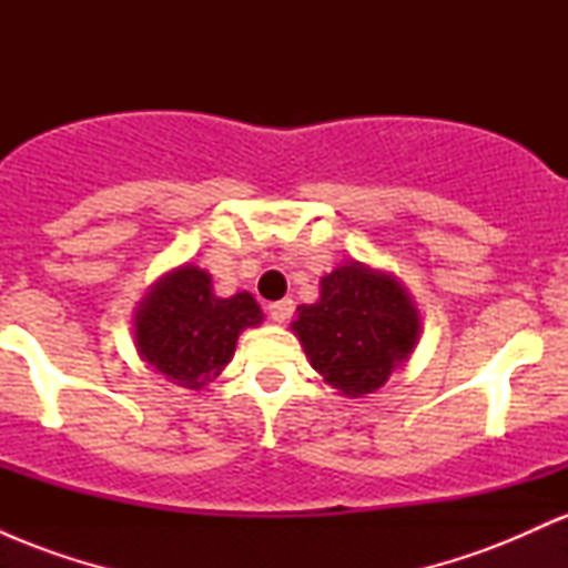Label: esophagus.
<instances>
[{
  "mask_svg": "<svg viewBox=\"0 0 568 568\" xmlns=\"http://www.w3.org/2000/svg\"><path fill=\"white\" fill-rule=\"evenodd\" d=\"M266 312H270V317L275 323H285L293 312V302L291 298H280V302H272L270 306H266Z\"/></svg>",
  "mask_w": 568,
  "mask_h": 568,
  "instance_id": "1",
  "label": "esophagus"
}]
</instances>
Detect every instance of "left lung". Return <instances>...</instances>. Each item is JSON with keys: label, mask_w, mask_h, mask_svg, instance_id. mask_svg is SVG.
Wrapping results in <instances>:
<instances>
[{"label": "left lung", "mask_w": 568, "mask_h": 568, "mask_svg": "<svg viewBox=\"0 0 568 568\" xmlns=\"http://www.w3.org/2000/svg\"><path fill=\"white\" fill-rule=\"evenodd\" d=\"M312 368L344 395L379 389L414 349L419 315L395 277L352 262L321 280L293 323Z\"/></svg>", "instance_id": "obj_1"}]
</instances>
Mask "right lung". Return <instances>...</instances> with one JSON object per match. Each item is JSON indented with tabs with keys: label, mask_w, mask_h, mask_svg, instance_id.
<instances>
[{
	"label": "right lung",
	"mask_w": 568,
	"mask_h": 568,
	"mask_svg": "<svg viewBox=\"0 0 568 568\" xmlns=\"http://www.w3.org/2000/svg\"><path fill=\"white\" fill-rule=\"evenodd\" d=\"M262 323L251 293L219 298L211 275L186 264L162 277L135 317V342L149 366L173 384L200 389L232 361L240 331Z\"/></svg>",
	"instance_id": "1"
}]
</instances>
